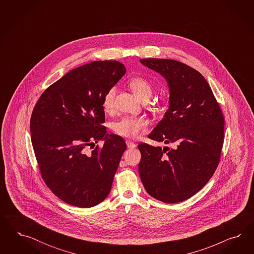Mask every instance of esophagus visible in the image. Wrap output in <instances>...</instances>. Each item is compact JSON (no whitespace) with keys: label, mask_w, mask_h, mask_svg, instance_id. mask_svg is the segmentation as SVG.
<instances>
[{"label":"esophagus","mask_w":254,"mask_h":254,"mask_svg":"<svg viewBox=\"0 0 254 254\" xmlns=\"http://www.w3.org/2000/svg\"><path fill=\"white\" fill-rule=\"evenodd\" d=\"M126 143H127V148H130V149H133V148H135V147L137 146L136 143H134L133 141H131L129 139H127V140H126Z\"/></svg>","instance_id":"esophagus-1"}]
</instances>
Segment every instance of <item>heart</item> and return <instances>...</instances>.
<instances>
[{
	"mask_svg": "<svg viewBox=\"0 0 254 254\" xmlns=\"http://www.w3.org/2000/svg\"><path fill=\"white\" fill-rule=\"evenodd\" d=\"M128 85L131 90L135 93L140 100H149L153 94L154 86L152 83L144 77H132L128 81ZM116 87H112L108 90L103 98L102 107L104 112H111L115 106L116 100ZM148 127V121L142 117H132V116H124L122 118L116 120L112 123L113 132L124 138H134L139 133L145 130Z\"/></svg>",
	"mask_w": 254,
	"mask_h": 254,
	"instance_id": "obj_1",
	"label": "heart"
}]
</instances>
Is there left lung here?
<instances>
[{
  "mask_svg": "<svg viewBox=\"0 0 254 254\" xmlns=\"http://www.w3.org/2000/svg\"><path fill=\"white\" fill-rule=\"evenodd\" d=\"M169 87V107L149 138L174 148L138 144L139 177L147 192L165 203L190 198L207 185L219 165L224 118L207 80L183 62L140 59Z\"/></svg>",
  "mask_w": 254,
  "mask_h": 254,
  "instance_id": "8db88e82",
  "label": "left lung"
}]
</instances>
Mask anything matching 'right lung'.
Masks as SVG:
<instances>
[{
	"instance_id": "add662e5",
	"label": "right lung",
	"mask_w": 254,
	"mask_h": 254,
	"mask_svg": "<svg viewBox=\"0 0 254 254\" xmlns=\"http://www.w3.org/2000/svg\"><path fill=\"white\" fill-rule=\"evenodd\" d=\"M121 62L98 61L71 69L46 88L33 108L31 143L42 179L65 203L91 208L107 197L127 149L107 134L103 98L124 76ZM104 140L90 154L86 147Z\"/></svg>"
}]
</instances>
